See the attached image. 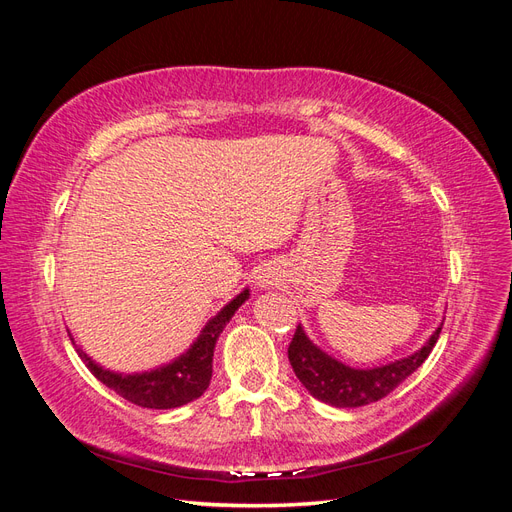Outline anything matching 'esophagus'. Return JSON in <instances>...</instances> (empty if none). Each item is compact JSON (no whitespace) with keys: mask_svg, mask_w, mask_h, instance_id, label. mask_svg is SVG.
Returning <instances> with one entry per match:
<instances>
[{"mask_svg":"<svg viewBox=\"0 0 512 512\" xmlns=\"http://www.w3.org/2000/svg\"><path fill=\"white\" fill-rule=\"evenodd\" d=\"M262 284H265V282H262Z\"/></svg>","mask_w":512,"mask_h":512,"instance_id":"esophagus-1","label":"esophagus"}]
</instances>
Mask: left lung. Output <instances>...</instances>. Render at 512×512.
<instances>
[{
    "label": "left lung",
    "mask_w": 512,
    "mask_h": 512,
    "mask_svg": "<svg viewBox=\"0 0 512 512\" xmlns=\"http://www.w3.org/2000/svg\"><path fill=\"white\" fill-rule=\"evenodd\" d=\"M440 331L442 327L408 359L374 369H352L316 348L305 337L303 329L297 327L288 346V361L301 384L316 399L335 408H359L386 397L410 374H414L436 346Z\"/></svg>",
    "instance_id": "8db88e82"
}]
</instances>
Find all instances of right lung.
<instances>
[{"label": "right lung", "instance_id": "add662e5", "mask_svg": "<svg viewBox=\"0 0 512 512\" xmlns=\"http://www.w3.org/2000/svg\"><path fill=\"white\" fill-rule=\"evenodd\" d=\"M247 290H243L237 299H232L222 312L209 320L207 327L196 339V344L185 352L181 359L160 367L156 371H147V374H134V376H121L113 371L98 367L89 359L85 352L79 350V356L94 374L108 389L121 395L126 401L141 408L151 410H170L190 404L207 391L213 374V348L215 339L220 337L224 324L237 312L239 305L247 299Z\"/></svg>", "mask_w": 512, "mask_h": 512}]
</instances>
